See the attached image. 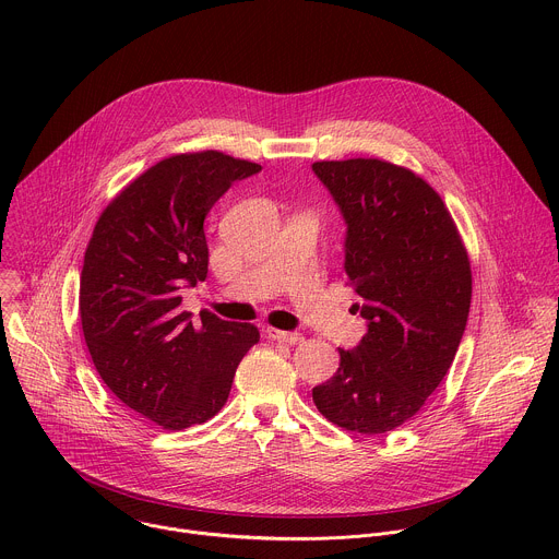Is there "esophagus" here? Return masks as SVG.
<instances>
[{
  "label": "esophagus",
  "instance_id": "1",
  "mask_svg": "<svg viewBox=\"0 0 559 559\" xmlns=\"http://www.w3.org/2000/svg\"><path fill=\"white\" fill-rule=\"evenodd\" d=\"M267 336H270L272 341L285 343V345H298V343H302V334H298V332H283V330L267 328Z\"/></svg>",
  "mask_w": 559,
  "mask_h": 559
}]
</instances>
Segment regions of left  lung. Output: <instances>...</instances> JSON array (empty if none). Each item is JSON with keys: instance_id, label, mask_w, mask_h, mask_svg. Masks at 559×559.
Here are the masks:
<instances>
[{"instance_id": "8db88e82", "label": "left lung", "mask_w": 559, "mask_h": 559, "mask_svg": "<svg viewBox=\"0 0 559 559\" xmlns=\"http://www.w3.org/2000/svg\"><path fill=\"white\" fill-rule=\"evenodd\" d=\"M345 225V274L367 334L311 389L334 425L386 433L416 416L447 376L471 307V265L440 194L380 158L318 162Z\"/></svg>"}]
</instances>
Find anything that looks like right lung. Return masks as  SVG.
Returning <instances> with one entry per match:
<instances>
[{
    "label": "right lung",
    "instance_id": "obj_1",
    "mask_svg": "<svg viewBox=\"0 0 559 559\" xmlns=\"http://www.w3.org/2000/svg\"><path fill=\"white\" fill-rule=\"evenodd\" d=\"M259 164L216 150L175 154L136 177L99 216L79 283V316L93 362L119 401L181 431L227 403L238 362L259 343L250 323L201 321L181 292L207 276L203 223Z\"/></svg>",
    "mask_w": 559,
    "mask_h": 559
}]
</instances>
